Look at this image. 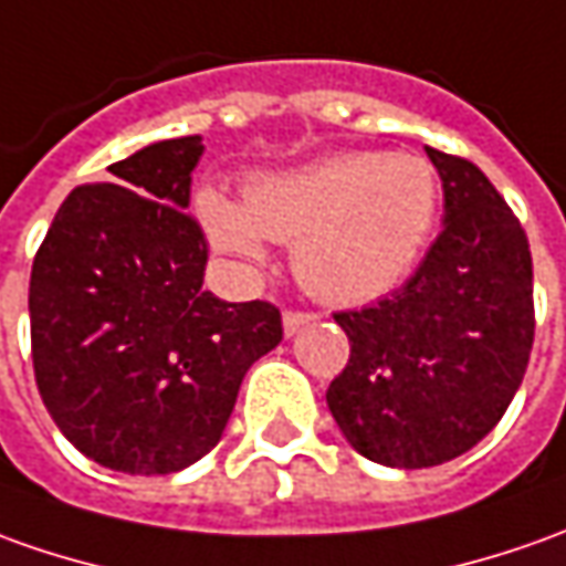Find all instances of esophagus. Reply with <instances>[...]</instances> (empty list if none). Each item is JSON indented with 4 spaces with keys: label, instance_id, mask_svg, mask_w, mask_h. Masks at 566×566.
Masks as SVG:
<instances>
[{
    "label": "esophagus",
    "instance_id": "esophagus-1",
    "mask_svg": "<svg viewBox=\"0 0 566 566\" xmlns=\"http://www.w3.org/2000/svg\"><path fill=\"white\" fill-rule=\"evenodd\" d=\"M318 315L315 313H300V310H284L282 315V325H284V334L287 337H294V334L303 328V325H310V322H315Z\"/></svg>",
    "mask_w": 566,
    "mask_h": 566
}]
</instances>
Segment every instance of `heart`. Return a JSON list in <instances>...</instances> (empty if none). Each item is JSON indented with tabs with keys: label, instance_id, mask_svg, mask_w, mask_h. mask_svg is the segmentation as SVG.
<instances>
[{
	"label": "heart",
	"instance_id": "1",
	"mask_svg": "<svg viewBox=\"0 0 566 566\" xmlns=\"http://www.w3.org/2000/svg\"><path fill=\"white\" fill-rule=\"evenodd\" d=\"M440 213V179L421 154L344 151L260 176L244 201L198 195L219 251L263 263L269 241L294 244V272L332 303H368L409 279Z\"/></svg>",
	"mask_w": 566,
	"mask_h": 566
}]
</instances>
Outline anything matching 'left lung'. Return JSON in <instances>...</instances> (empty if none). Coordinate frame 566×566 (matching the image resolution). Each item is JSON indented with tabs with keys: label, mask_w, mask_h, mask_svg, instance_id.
Wrapping results in <instances>:
<instances>
[{
	"label": "left lung",
	"mask_w": 566,
	"mask_h": 566,
	"mask_svg": "<svg viewBox=\"0 0 566 566\" xmlns=\"http://www.w3.org/2000/svg\"><path fill=\"white\" fill-rule=\"evenodd\" d=\"M443 232L394 297L334 313L349 337L328 409L387 468L459 459L502 421L533 349V256L511 207L471 160L428 148Z\"/></svg>",
	"instance_id": "obj_1"
}]
</instances>
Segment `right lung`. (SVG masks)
Here are the masks:
<instances>
[{"mask_svg":"<svg viewBox=\"0 0 566 566\" xmlns=\"http://www.w3.org/2000/svg\"><path fill=\"white\" fill-rule=\"evenodd\" d=\"M201 136L154 142L73 188L30 272L42 402L86 459L172 474L219 443L238 387L279 347L266 300L203 291L207 241L188 217Z\"/></svg>","mask_w":566,"mask_h":566,"instance_id":"1","label":"right lung"}]
</instances>
